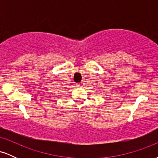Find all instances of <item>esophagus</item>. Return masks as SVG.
Listing matches in <instances>:
<instances>
[{"instance_id":"esophagus-1","label":"esophagus","mask_w":158,"mask_h":158,"mask_svg":"<svg viewBox=\"0 0 158 158\" xmlns=\"http://www.w3.org/2000/svg\"><path fill=\"white\" fill-rule=\"evenodd\" d=\"M83 85H84V82H79V83H77V87H79V88H81V87H83Z\"/></svg>"}]
</instances>
